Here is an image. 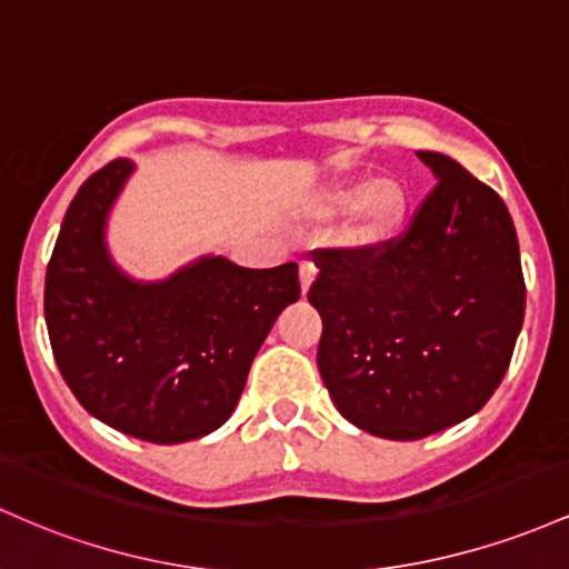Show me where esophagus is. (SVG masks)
Returning a JSON list of instances; mask_svg holds the SVG:
<instances>
[{"mask_svg":"<svg viewBox=\"0 0 569 569\" xmlns=\"http://www.w3.org/2000/svg\"><path fill=\"white\" fill-rule=\"evenodd\" d=\"M298 277H301V290L309 292V287L315 284V279H317V266L311 263V260H303L301 271H298Z\"/></svg>","mask_w":569,"mask_h":569,"instance_id":"34e87169","label":"esophagus"}]
</instances>
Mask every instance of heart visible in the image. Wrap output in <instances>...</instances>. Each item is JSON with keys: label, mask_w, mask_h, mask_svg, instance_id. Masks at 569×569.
<instances>
[{"label": "heart", "mask_w": 569, "mask_h": 569, "mask_svg": "<svg viewBox=\"0 0 569 569\" xmlns=\"http://www.w3.org/2000/svg\"><path fill=\"white\" fill-rule=\"evenodd\" d=\"M355 212L347 226V244L355 250H376L400 233L411 212V190L400 180L376 174L343 177L311 201V214L338 217Z\"/></svg>", "instance_id": "obj_1"}]
</instances>
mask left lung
Wrapping results in <instances>:
<instances>
[{
	"label": "left lung",
	"instance_id": "8db88e82",
	"mask_svg": "<svg viewBox=\"0 0 569 569\" xmlns=\"http://www.w3.org/2000/svg\"><path fill=\"white\" fill-rule=\"evenodd\" d=\"M411 228L376 250H322L309 303L317 366L343 419L419 440L481 411L525 325V277L508 207L443 152Z\"/></svg>",
	"mask_w": 569,
	"mask_h": 569
}]
</instances>
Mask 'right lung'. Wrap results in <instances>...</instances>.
Instances as JSON below:
<instances>
[{
	"label": "right lung",
	"instance_id": "right-lung-1",
	"mask_svg": "<svg viewBox=\"0 0 569 569\" xmlns=\"http://www.w3.org/2000/svg\"><path fill=\"white\" fill-rule=\"evenodd\" d=\"M131 174L133 163L118 158L69 203L44 277V322L88 413L150 443H184L233 413L268 330L301 298L298 266L201 254L163 279H133L107 247Z\"/></svg>",
	"mask_w": 569,
	"mask_h": 569
}]
</instances>
